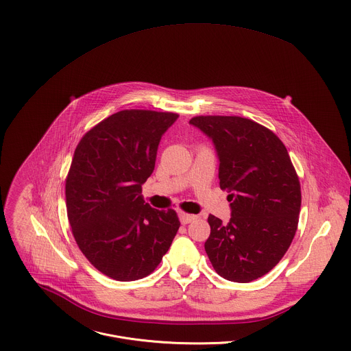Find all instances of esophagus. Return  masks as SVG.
Masks as SVG:
<instances>
[{
    "instance_id": "obj_1",
    "label": "esophagus",
    "mask_w": 351,
    "mask_h": 351,
    "mask_svg": "<svg viewBox=\"0 0 351 351\" xmlns=\"http://www.w3.org/2000/svg\"><path fill=\"white\" fill-rule=\"evenodd\" d=\"M196 217H197V216L189 215V213H185V212H181V213H180V221H181V224H189V223L193 221Z\"/></svg>"
}]
</instances>
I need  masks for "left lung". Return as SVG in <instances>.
I'll return each instance as SVG.
<instances>
[{"instance_id":"1","label":"left lung","mask_w":351,"mask_h":351,"mask_svg":"<svg viewBox=\"0 0 351 351\" xmlns=\"http://www.w3.org/2000/svg\"><path fill=\"white\" fill-rule=\"evenodd\" d=\"M219 158L220 188L231 219L209 215L204 247L219 276L250 282L269 273L288 251L300 215V181L289 154L266 127L239 116H197Z\"/></svg>"}]
</instances>
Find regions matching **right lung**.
Wrapping results in <instances>:
<instances>
[{
	"instance_id": "1",
	"label": "right lung",
	"mask_w": 351,
	"mask_h": 351,
	"mask_svg": "<svg viewBox=\"0 0 351 351\" xmlns=\"http://www.w3.org/2000/svg\"><path fill=\"white\" fill-rule=\"evenodd\" d=\"M177 119L171 112L120 110L74 151L66 178L71 231L88 261L113 280L149 276L180 228L176 210L151 208L142 196L160 138Z\"/></svg>"
}]
</instances>
